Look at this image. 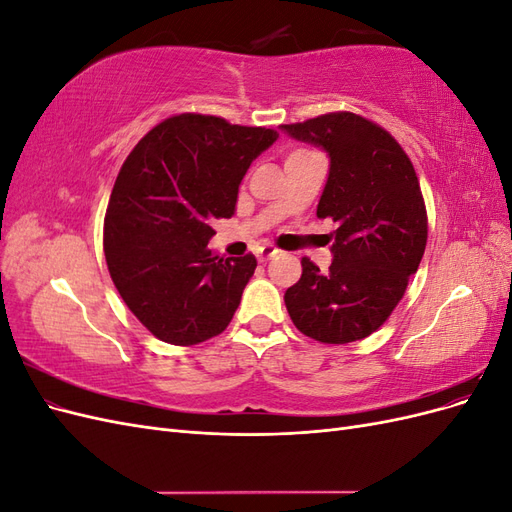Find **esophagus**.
<instances>
[{"instance_id": "34e87169", "label": "esophagus", "mask_w": 512, "mask_h": 512, "mask_svg": "<svg viewBox=\"0 0 512 512\" xmlns=\"http://www.w3.org/2000/svg\"><path fill=\"white\" fill-rule=\"evenodd\" d=\"M277 254H280V250H277V247L265 243V245H262V250H260V260H269V258L277 256Z\"/></svg>"}]
</instances>
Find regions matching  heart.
Returning <instances> with one entry per match:
<instances>
[{
	"label": "heart",
	"instance_id": "obj_1",
	"mask_svg": "<svg viewBox=\"0 0 512 512\" xmlns=\"http://www.w3.org/2000/svg\"><path fill=\"white\" fill-rule=\"evenodd\" d=\"M305 151H307V149H294L288 158H292V156H299V153H305Z\"/></svg>",
	"mask_w": 512,
	"mask_h": 512
}]
</instances>
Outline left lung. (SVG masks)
<instances>
[{
	"mask_svg": "<svg viewBox=\"0 0 512 512\" xmlns=\"http://www.w3.org/2000/svg\"><path fill=\"white\" fill-rule=\"evenodd\" d=\"M331 160L318 218L337 222L333 262L303 258L301 280L284 294L303 335L350 344L380 329L404 297L427 245V211L406 151L384 128L354 113L280 126Z\"/></svg>",
	"mask_w": 512,
	"mask_h": 512,
	"instance_id": "left-lung-1",
	"label": "left lung"
}]
</instances>
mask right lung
<instances>
[{
    "mask_svg": "<svg viewBox=\"0 0 512 512\" xmlns=\"http://www.w3.org/2000/svg\"><path fill=\"white\" fill-rule=\"evenodd\" d=\"M275 130L183 113L145 134L123 162L104 218L108 273L130 312L158 339L194 346L220 335L256 269L207 243L232 218L247 168Z\"/></svg>",
    "mask_w": 512,
    "mask_h": 512,
    "instance_id": "right-lung-1",
    "label": "right lung"
}]
</instances>
